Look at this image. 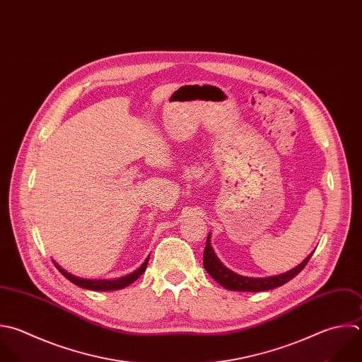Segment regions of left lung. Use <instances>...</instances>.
Returning <instances> with one entry per match:
<instances>
[{"label":"left lung","mask_w":362,"mask_h":362,"mask_svg":"<svg viewBox=\"0 0 362 362\" xmlns=\"http://www.w3.org/2000/svg\"><path fill=\"white\" fill-rule=\"evenodd\" d=\"M313 255V252H311ZM311 255H308L298 266L294 269L277 274V276H270V277H247V276H240L230 269H228L215 255L212 246H211V233L206 238V245L204 250V267L208 272V274L218 281L222 287L226 290H233V291H264L270 288H276L293 277H296L307 264L310 260Z\"/></svg>","instance_id":"1"}]
</instances>
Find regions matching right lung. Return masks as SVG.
Masks as SVG:
<instances>
[{
    "mask_svg": "<svg viewBox=\"0 0 362 362\" xmlns=\"http://www.w3.org/2000/svg\"><path fill=\"white\" fill-rule=\"evenodd\" d=\"M148 259L150 256L144 260V263L133 273L124 276V277H120V279H113V280H92V279H82V277H78V276H74L72 273H68L64 267H61L57 262L55 266L57 269L68 279L71 280L74 284L82 287V288H88V290H96V291H110V290H120V288H124L127 287L129 284H132L133 281H136L144 272H146V267H147V263H148Z\"/></svg>",
    "mask_w": 362,
    "mask_h": 362,
    "instance_id": "right-lung-1",
    "label": "right lung"
}]
</instances>
